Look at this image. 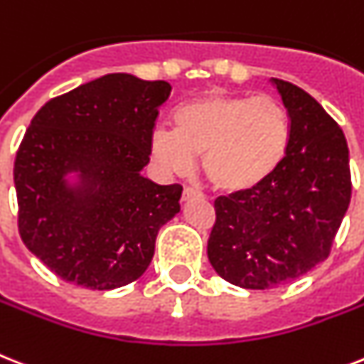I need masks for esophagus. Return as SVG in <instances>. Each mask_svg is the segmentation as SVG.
Returning a JSON list of instances; mask_svg holds the SVG:
<instances>
[{
	"instance_id": "34e87169",
	"label": "esophagus",
	"mask_w": 364,
	"mask_h": 364,
	"mask_svg": "<svg viewBox=\"0 0 364 364\" xmlns=\"http://www.w3.org/2000/svg\"><path fill=\"white\" fill-rule=\"evenodd\" d=\"M192 198H203V192L194 187H185V191H183V202H188Z\"/></svg>"
}]
</instances>
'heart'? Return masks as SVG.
Segmentation results:
<instances>
[{
  "label": "heart",
  "mask_w": 364,
  "mask_h": 364,
  "mask_svg": "<svg viewBox=\"0 0 364 364\" xmlns=\"http://www.w3.org/2000/svg\"><path fill=\"white\" fill-rule=\"evenodd\" d=\"M173 131L156 127L149 146L156 162L187 173L194 156L220 191L247 192L273 176L289 151L291 117L277 97L208 93L173 110Z\"/></svg>",
  "instance_id": "heart-1"
}]
</instances>
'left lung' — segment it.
I'll list each match as a JSON object with an SVG mask.
<instances>
[{"label": "left lung", "mask_w": 364, "mask_h": 364, "mask_svg": "<svg viewBox=\"0 0 364 364\" xmlns=\"http://www.w3.org/2000/svg\"><path fill=\"white\" fill-rule=\"evenodd\" d=\"M291 117L282 166L259 187L215 200L213 269L247 289H267L329 258L351 198L344 132L314 97L273 78Z\"/></svg>", "instance_id": "8db88e82"}]
</instances>
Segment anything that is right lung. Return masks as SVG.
Listing matches in <instances>:
<instances>
[{"label":"right lung","mask_w":364,"mask_h":364,"mask_svg":"<svg viewBox=\"0 0 364 364\" xmlns=\"http://www.w3.org/2000/svg\"><path fill=\"white\" fill-rule=\"evenodd\" d=\"M170 91L164 80L114 73L50 99L31 119L14 159L18 232L59 279L114 289L151 264L183 192L140 176ZM69 171L80 172V188L66 187Z\"/></svg>","instance_id":"obj_1"}]
</instances>
